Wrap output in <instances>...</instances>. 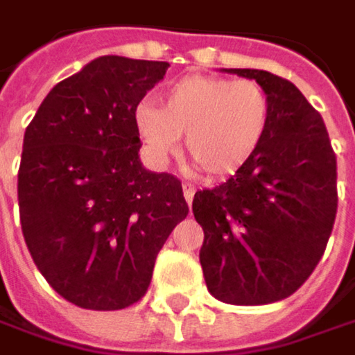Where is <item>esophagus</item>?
Returning <instances> with one entry per match:
<instances>
[{
	"label": "esophagus",
	"mask_w": 355,
	"mask_h": 355,
	"mask_svg": "<svg viewBox=\"0 0 355 355\" xmlns=\"http://www.w3.org/2000/svg\"><path fill=\"white\" fill-rule=\"evenodd\" d=\"M182 193H184V198H187V202L191 205V202H193V198H195V193H197V189H195V184H191V182H184V184H182Z\"/></svg>",
	"instance_id": "obj_1"
}]
</instances>
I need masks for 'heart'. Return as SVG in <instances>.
I'll use <instances>...</instances> for the list:
<instances>
[{"label":"heart","mask_w":355,"mask_h":355,"mask_svg":"<svg viewBox=\"0 0 355 355\" xmlns=\"http://www.w3.org/2000/svg\"><path fill=\"white\" fill-rule=\"evenodd\" d=\"M271 122V100L255 80L187 76L164 90L160 108L142 102L135 128L155 162L175 155L184 135L189 162L211 178L237 173L257 155Z\"/></svg>","instance_id":"b5f03b06"}]
</instances>
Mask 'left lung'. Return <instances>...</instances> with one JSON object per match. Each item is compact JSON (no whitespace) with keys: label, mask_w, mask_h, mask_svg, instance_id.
Masks as SVG:
<instances>
[{"label":"left lung","mask_w":355,"mask_h":355,"mask_svg":"<svg viewBox=\"0 0 355 355\" xmlns=\"http://www.w3.org/2000/svg\"><path fill=\"white\" fill-rule=\"evenodd\" d=\"M255 80L271 100L267 136L243 168L195 193L205 231L200 265L213 297L263 305L289 297L322 259L338 213V162L323 118L285 78L225 70Z\"/></svg>","instance_id":"obj_1"}]
</instances>
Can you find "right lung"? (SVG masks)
Here are the masks:
<instances>
[{
    "label": "right lung",
    "instance_id": "obj_1",
    "mask_svg": "<svg viewBox=\"0 0 355 355\" xmlns=\"http://www.w3.org/2000/svg\"><path fill=\"white\" fill-rule=\"evenodd\" d=\"M168 62L102 55L55 84L26 128L17 173L33 263L73 305L124 309L189 215L182 184L142 166L135 110Z\"/></svg>",
    "mask_w": 355,
    "mask_h": 355
}]
</instances>
